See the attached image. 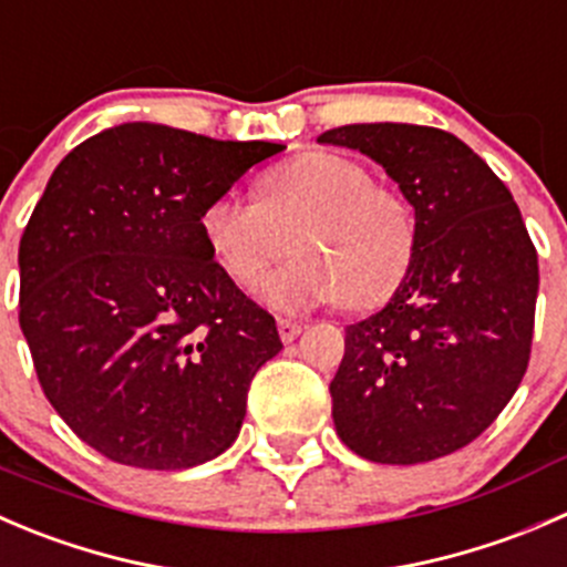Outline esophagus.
Returning <instances> with one entry per match:
<instances>
[{"instance_id": "34e87169", "label": "esophagus", "mask_w": 567, "mask_h": 567, "mask_svg": "<svg viewBox=\"0 0 567 567\" xmlns=\"http://www.w3.org/2000/svg\"><path fill=\"white\" fill-rule=\"evenodd\" d=\"M278 333H281V341L289 344V341H295L297 336L302 333V322H295V319L281 317V319H278Z\"/></svg>"}]
</instances>
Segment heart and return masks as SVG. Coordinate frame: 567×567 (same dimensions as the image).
I'll use <instances>...</instances> for the list:
<instances>
[{
  "instance_id": "b5f03b06",
  "label": "heart",
  "mask_w": 567,
  "mask_h": 567,
  "mask_svg": "<svg viewBox=\"0 0 567 567\" xmlns=\"http://www.w3.org/2000/svg\"><path fill=\"white\" fill-rule=\"evenodd\" d=\"M259 200L223 193L200 212V237L223 272L254 289L289 250L297 259L267 278L278 311L328 306L369 308L405 278L416 248V215L405 195L372 182L361 162L313 151L259 182Z\"/></svg>"
}]
</instances>
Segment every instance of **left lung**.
Returning <instances> with one entry per match:
<instances>
[{"label":"left lung","mask_w":567,"mask_h":567,"mask_svg":"<svg viewBox=\"0 0 567 567\" xmlns=\"http://www.w3.org/2000/svg\"><path fill=\"white\" fill-rule=\"evenodd\" d=\"M317 140L372 156L416 209L405 278L347 324L336 433L389 466L452 455L491 427L529 363L540 284L529 231L502 178L444 128L352 123Z\"/></svg>","instance_id":"8db88e82"}]
</instances>
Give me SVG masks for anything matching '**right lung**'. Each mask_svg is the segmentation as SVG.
<instances>
[{"label": "right lung", "mask_w": 567, "mask_h": 567, "mask_svg": "<svg viewBox=\"0 0 567 567\" xmlns=\"http://www.w3.org/2000/svg\"><path fill=\"white\" fill-rule=\"evenodd\" d=\"M278 143L123 123L58 165L19 248V324L63 422L121 466L178 472L237 441L276 319L217 267L200 212Z\"/></svg>", "instance_id": "right-lung-1"}]
</instances>
